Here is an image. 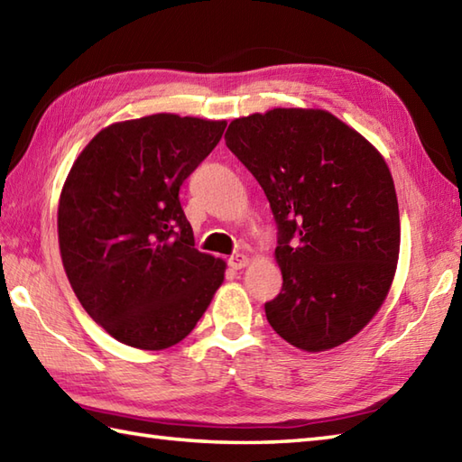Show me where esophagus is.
I'll list each match as a JSON object with an SVG mask.
<instances>
[{"label": "esophagus", "mask_w": 462, "mask_h": 462, "mask_svg": "<svg viewBox=\"0 0 462 462\" xmlns=\"http://www.w3.org/2000/svg\"><path fill=\"white\" fill-rule=\"evenodd\" d=\"M248 262H250V258H248V256H244V254H234V256H230V260H228L230 268H234V270H242V268H246V266H248Z\"/></svg>", "instance_id": "34e87169"}]
</instances>
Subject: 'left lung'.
Returning a JSON list of instances; mask_svg holds the SVG:
<instances>
[{
  "instance_id": "8db88e82",
  "label": "left lung",
  "mask_w": 462,
  "mask_h": 462,
  "mask_svg": "<svg viewBox=\"0 0 462 462\" xmlns=\"http://www.w3.org/2000/svg\"><path fill=\"white\" fill-rule=\"evenodd\" d=\"M224 139L278 224L283 286L266 303L273 331L311 353L357 336L385 301L399 260V204L385 159L321 109L240 116Z\"/></svg>"
}]
</instances>
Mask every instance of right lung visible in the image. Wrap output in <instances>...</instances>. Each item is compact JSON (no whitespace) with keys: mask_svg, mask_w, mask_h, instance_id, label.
<instances>
[{"mask_svg":"<svg viewBox=\"0 0 462 462\" xmlns=\"http://www.w3.org/2000/svg\"><path fill=\"white\" fill-rule=\"evenodd\" d=\"M224 129L172 113L113 123L67 174L57 208L65 273L85 311L125 346H176L222 286L226 262L194 248L179 190Z\"/></svg>","mask_w":462,"mask_h":462,"instance_id":"right-lung-1","label":"right lung"}]
</instances>
